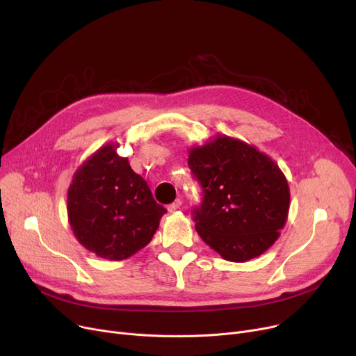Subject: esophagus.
<instances>
[{
    "instance_id": "1",
    "label": "esophagus",
    "mask_w": 356,
    "mask_h": 356,
    "mask_svg": "<svg viewBox=\"0 0 356 356\" xmlns=\"http://www.w3.org/2000/svg\"><path fill=\"white\" fill-rule=\"evenodd\" d=\"M180 207H181V200H180V199H177L176 202H173V203L168 204V207H167V211L170 212V213H173V212H176Z\"/></svg>"
}]
</instances>
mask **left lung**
I'll list each match as a JSON object with an SVG mask.
<instances>
[{
	"instance_id": "left-lung-1",
	"label": "left lung",
	"mask_w": 356,
	"mask_h": 356,
	"mask_svg": "<svg viewBox=\"0 0 356 356\" xmlns=\"http://www.w3.org/2000/svg\"><path fill=\"white\" fill-rule=\"evenodd\" d=\"M203 189L196 231L223 259L245 263L264 254L289 216L290 189L278 164L254 145L216 136L189 149Z\"/></svg>"
}]
</instances>
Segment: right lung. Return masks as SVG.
<instances>
[{
	"instance_id": "obj_1",
	"label": "right lung",
	"mask_w": 356,
	"mask_h": 356,
	"mask_svg": "<svg viewBox=\"0 0 356 356\" xmlns=\"http://www.w3.org/2000/svg\"><path fill=\"white\" fill-rule=\"evenodd\" d=\"M118 143L97 149L73 175L67 218L73 235L88 251L122 261L154 236L165 209L147 181L117 154Z\"/></svg>"
}]
</instances>
